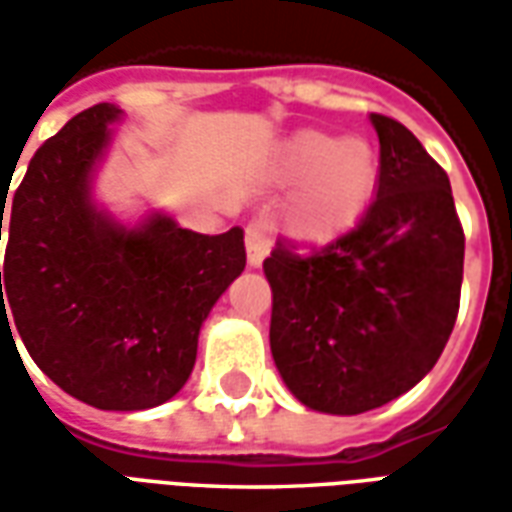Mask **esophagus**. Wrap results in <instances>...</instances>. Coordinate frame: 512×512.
I'll return each mask as SVG.
<instances>
[{"mask_svg": "<svg viewBox=\"0 0 512 512\" xmlns=\"http://www.w3.org/2000/svg\"><path fill=\"white\" fill-rule=\"evenodd\" d=\"M271 244H274V238H271L268 224H249V227H246V260H249V266H260V263L266 260L268 252H271Z\"/></svg>", "mask_w": 512, "mask_h": 512, "instance_id": "34e87169", "label": "esophagus"}]
</instances>
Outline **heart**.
Listing matches in <instances>:
<instances>
[{"mask_svg":"<svg viewBox=\"0 0 512 512\" xmlns=\"http://www.w3.org/2000/svg\"><path fill=\"white\" fill-rule=\"evenodd\" d=\"M282 169L288 178L304 180L290 227L312 244L351 230L376 194L378 158L365 139L301 131L282 150Z\"/></svg>","mask_w":512,"mask_h":512,"instance_id":"b5f03b06","label":"heart"}]
</instances>
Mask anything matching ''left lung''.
Here are the masks:
<instances>
[{
  "instance_id": "obj_1",
  "label": "left lung",
  "mask_w": 512,
  "mask_h": 512,
  "mask_svg": "<svg viewBox=\"0 0 512 512\" xmlns=\"http://www.w3.org/2000/svg\"><path fill=\"white\" fill-rule=\"evenodd\" d=\"M376 128L378 191L354 230L312 255L266 257L271 356L296 400L362 414L417 386L458 318L463 227L447 172L392 117Z\"/></svg>"
}]
</instances>
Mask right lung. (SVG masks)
I'll list each match as a JSON object with an SVG mask.
<instances>
[{"instance_id": "obj_1", "label": "right lung", "mask_w": 512, "mask_h": 512, "mask_svg": "<svg viewBox=\"0 0 512 512\" xmlns=\"http://www.w3.org/2000/svg\"><path fill=\"white\" fill-rule=\"evenodd\" d=\"M115 104H95L38 147L13 197L0 323L87 406L142 411L191 376L202 321L246 266L244 230H183L164 213L126 227L93 202ZM2 202L5 194H2ZM13 337V332H10Z\"/></svg>"}]
</instances>
